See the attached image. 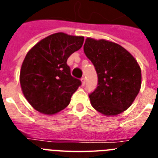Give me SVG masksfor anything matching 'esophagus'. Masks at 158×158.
<instances>
[{
  "label": "esophagus",
  "instance_id": "obj_1",
  "mask_svg": "<svg viewBox=\"0 0 158 158\" xmlns=\"http://www.w3.org/2000/svg\"><path fill=\"white\" fill-rule=\"evenodd\" d=\"M81 82H82V85L84 86V84H85V78H82Z\"/></svg>",
  "mask_w": 158,
  "mask_h": 158
}]
</instances>
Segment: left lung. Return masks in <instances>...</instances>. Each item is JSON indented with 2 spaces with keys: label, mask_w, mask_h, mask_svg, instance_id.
Returning <instances> with one entry per match:
<instances>
[{
  "label": "left lung",
  "mask_w": 158,
  "mask_h": 158,
  "mask_svg": "<svg viewBox=\"0 0 158 158\" xmlns=\"http://www.w3.org/2000/svg\"><path fill=\"white\" fill-rule=\"evenodd\" d=\"M84 52L98 78L97 89L89 95L93 107L106 116L127 110L142 83L141 69L135 57L117 43L91 38H86Z\"/></svg>",
  "instance_id": "1"
}]
</instances>
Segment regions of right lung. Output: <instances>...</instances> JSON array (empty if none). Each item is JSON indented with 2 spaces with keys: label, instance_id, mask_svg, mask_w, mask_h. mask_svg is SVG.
I'll list each match as a JSON object with an SVG mask.
<instances>
[{
  "label": "right lung",
  "instance_id": "add662e5",
  "mask_svg": "<svg viewBox=\"0 0 158 158\" xmlns=\"http://www.w3.org/2000/svg\"><path fill=\"white\" fill-rule=\"evenodd\" d=\"M83 36L53 33L33 46L21 66L23 96L36 110L54 115L66 107L81 81L71 76L67 59L83 46Z\"/></svg>",
  "mask_w": 158,
  "mask_h": 158
}]
</instances>
